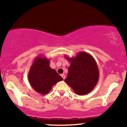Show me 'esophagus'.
<instances>
[{
	"mask_svg": "<svg viewBox=\"0 0 127 127\" xmlns=\"http://www.w3.org/2000/svg\"><path fill=\"white\" fill-rule=\"evenodd\" d=\"M61 77H63V79H64V80L65 79V78H66V76H65V75L64 74H61Z\"/></svg>",
	"mask_w": 127,
	"mask_h": 127,
	"instance_id": "esophagus-1",
	"label": "esophagus"
}]
</instances>
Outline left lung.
Returning <instances> with one entry per match:
<instances>
[{
	"label": "left lung",
	"mask_w": 127,
	"mask_h": 127,
	"mask_svg": "<svg viewBox=\"0 0 127 127\" xmlns=\"http://www.w3.org/2000/svg\"><path fill=\"white\" fill-rule=\"evenodd\" d=\"M65 58L71 63L65 82L79 95L90 93L98 83L99 73L94 58L87 52H80L75 57Z\"/></svg>",
	"instance_id": "8db88e82"
}]
</instances>
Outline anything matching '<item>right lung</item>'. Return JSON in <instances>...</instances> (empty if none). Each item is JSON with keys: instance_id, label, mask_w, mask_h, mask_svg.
I'll list each match as a JSON object with an SVG mask.
<instances>
[{"instance_id": "add662e5", "label": "right lung", "mask_w": 127, "mask_h": 127, "mask_svg": "<svg viewBox=\"0 0 127 127\" xmlns=\"http://www.w3.org/2000/svg\"><path fill=\"white\" fill-rule=\"evenodd\" d=\"M63 80L55 69L50 67V60L44 56H37L28 73V80L34 90L46 95L54 85Z\"/></svg>"}]
</instances>
